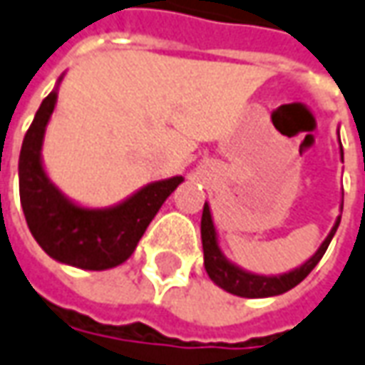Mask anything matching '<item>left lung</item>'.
<instances>
[{
    "label": "left lung",
    "instance_id": "left-lung-1",
    "mask_svg": "<svg viewBox=\"0 0 365 365\" xmlns=\"http://www.w3.org/2000/svg\"><path fill=\"white\" fill-rule=\"evenodd\" d=\"M339 154H341V160H344L341 144H339ZM339 209H344V200H341V207ZM339 221H341V215L336 219L331 231L325 237L324 243L319 245V249L305 263H302L299 267L291 269V271L281 273V275H257V273H251L247 269L239 267L237 263L229 261L225 257V253L221 251V245H219V237H217L215 222H212L211 207H209V202H205V207H202V219H200V239H202V253H205V269H207V273H209V277H211L215 285H219L221 289L229 291L233 295H239V297L257 299V297L281 295L285 291L293 289L295 285H299L312 273V269L319 263V259L324 257L327 247L331 243L337 227H339Z\"/></svg>",
    "mask_w": 365,
    "mask_h": 365
}]
</instances>
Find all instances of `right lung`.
<instances>
[{
    "label": "right lung",
    "instance_id": "obj_1",
    "mask_svg": "<svg viewBox=\"0 0 365 365\" xmlns=\"http://www.w3.org/2000/svg\"><path fill=\"white\" fill-rule=\"evenodd\" d=\"M43 98L19 153V199L26 221L38 245L58 263L88 271L122 265L134 253L140 237L170 192L185 180H154L128 199L104 209L82 207L68 199L48 177L41 146L46 126L58 102V88Z\"/></svg>",
    "mask_w": 365,
    "mask_h": 365
}]
</instances>
